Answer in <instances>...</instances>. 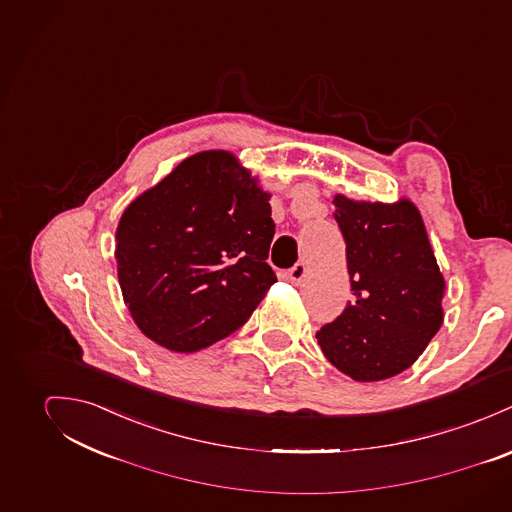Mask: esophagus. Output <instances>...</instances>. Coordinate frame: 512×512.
I'll use <instances>...</instances> for the list:
<instances>
[{"label": "esophagus", "mask_w": 512, "mask_h": 512, "mask_svg": "<svg viewBox=\"0 0 512 512\" xmlns=\"http://www.w3.org/2000/svg\"><path fill=\"white\" fill-rule=\"evenodd\" d=\"M306 273H308V267H306L304 263H296V265L288 271V281L292 284H300L304 281Z\"/></svg>", "instance_id": "obj_1"}]
</instances>
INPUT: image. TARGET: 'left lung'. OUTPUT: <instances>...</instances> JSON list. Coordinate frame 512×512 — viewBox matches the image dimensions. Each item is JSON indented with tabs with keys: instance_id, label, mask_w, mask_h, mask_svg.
Returning <instances> with one entry per match:
<instances>
[{
	"instance_id": "1",
	"label": "left lung",
	"mask_w": 512,
	"mask_h": 512,
	"mask_svg": "<svg viewBox=\"0 0 512 512\" xmlns=\"http://www.w3.org/2000/svg\"><path fill=\"white\" fill-rule=\"evenodd\" d=\"M353 300L316 334L326 359L359 383L395 377L444 322L446 281L418 208L334 196Z\"/></svg>"
}]
</instances>
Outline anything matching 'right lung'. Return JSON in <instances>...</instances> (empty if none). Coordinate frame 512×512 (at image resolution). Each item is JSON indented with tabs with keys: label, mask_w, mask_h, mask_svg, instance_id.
Wrapping results in <instances>:
<instances>
[{
	"label": "right lung",
	"mask_w": 512,
	"mask_h": 512,
	"mask_svg": "<svg viewBox=\"0 0 512 512\" xmlns=\"http://www.w3.org/2000/svg\"><path fill=\"white\" fill-rule=\"evenodd\" d=\"M271 194L229 151L184 159L115 231L121 294L139 330L180 353L239 330L271 284Z\"/></svg>",
	"instance_id": "right-lung-1"
}]
</instances>
